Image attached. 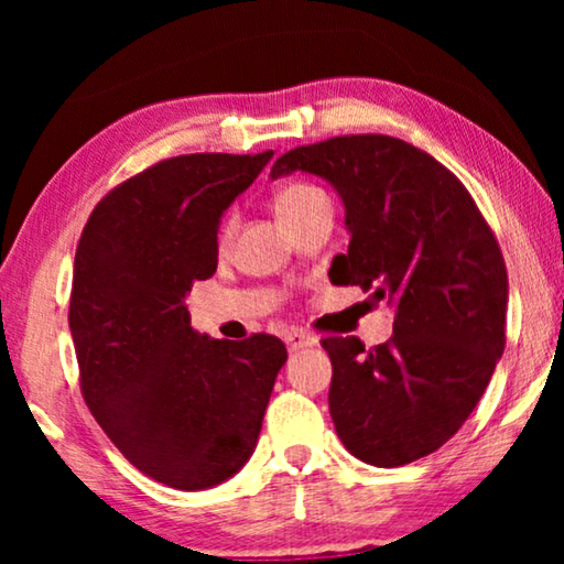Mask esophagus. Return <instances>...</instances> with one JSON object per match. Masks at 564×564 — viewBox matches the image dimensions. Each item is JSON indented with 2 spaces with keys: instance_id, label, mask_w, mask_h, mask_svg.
<instances>
[{
  "instance_id": "1",
  "label": "esophagus",
  "mask_w": 564,
  "mask_h": 564,
  "mask_svg": "<svg viewBox=\"0 0 564 564\" xmlns=\"http://www.w3.org/2000/svg\"><path fill=\"white\" fill-rule=\"evenodd\" d=\"M284 344H288L290 351H300V349H307V346L318 344V338L305 334V330H290V334L284 336Z\"/></svg>"
}]
</instances>
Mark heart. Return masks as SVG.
Returning a JSON list of instances; mask_svg holds the SVG:
<instances>
[{
	"instance_id": "heart-1",
	"label": "heart",
	"mask_w": 564,
	"mask_h": 564,
	"mask_svg": "<svg viewBox=\"0 0 564 564\" xmlns=\"http://www.w3.org/2000/svg\"><path fill=\"white\" fill-rule=\"evenodd\" d=\"M323 199H328L326 192L315 187V184L292 182L288 187L280 189V195L274 199V207H276V215H280V220H288L307 210V207H313L315 203H323ZM230 234H234V218L223 226V236H230Z\"/></svg>"
}]
</instances>
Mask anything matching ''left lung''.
<instances>
[{"label":"left lung","instance_id":"8db88e82","mask_svg":"<svg viewBox=\"0 0 564 564\" xmlns=\"http://www.w3.org/2000/svg\"><path fill=\"white\" fill-rule=\"evenodd\" d=\"M326 180L344 203L349 251L330 282L372 290L395 311L392 338H323L328 408L354 457L400 467L457 434L503 357L508 274L496 236L457 176L390 135H341L274 161L272 180Z\"/></svg>","mask_w":564,"mask_h":564}]
</instances>
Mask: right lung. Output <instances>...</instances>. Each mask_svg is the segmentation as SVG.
<instances>
[{"label": "right lung", "instance_id": "add662e5", "mask_svg": "<svg viewBox=\"0 0 564 564\" xmlns=\"http://www.w3.org/2000/svg\"><path fill=\"white\" fill-rule=\"evenodd\" d=\"M274 151L189 153L122 182L89 215L68 305L82 392L130 465L176 490L226 482L257 449L280 338L189 326L192 282L218 269L223 213Z\"/></svg>", "mask_w": 564, "mask_h": 564}]
</instances>
